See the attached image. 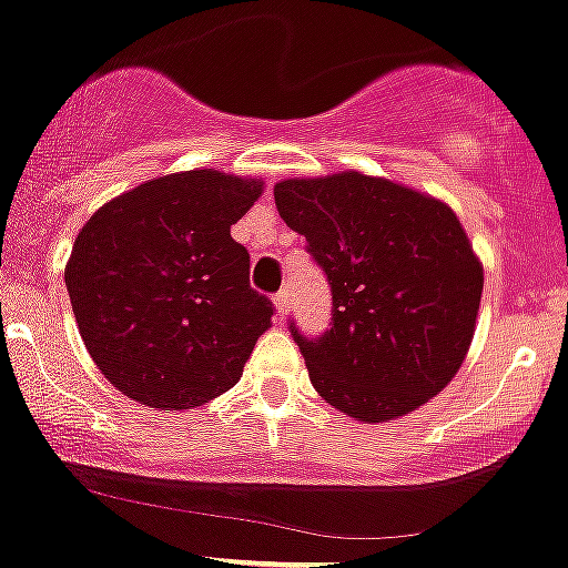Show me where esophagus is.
I'll return each mask as SVG.
<instances>
[{"label":"esophagus","instance_id":"esophagus-1","mask_svg":"<svg viewBox=\"0 0 568 568\" xmlns=\"http://www.w3.org/2000/svg\"><path fill=\"white\" fill-rule=\"evenodd\" d=\"M288 300H291V294L285 288L280 291V294H274V307H277L280 316H285V313H288Z\"/></svg>","mask_w":568,"mask_h":568}]
</instances>
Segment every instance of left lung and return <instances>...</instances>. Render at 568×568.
Returning a JSON list of instances; mask_svg holds the SVG:
<instances>
[{"instance_id": "1", "label": "left lung", "mask_w": 568, "mask_h": 568, "mask_svg": "<svg viewBox=\"0 0 568 568\" xmlns=\"http://www.w3.org/2000/svg\"><path fill=\"white\" fill-rule=\"evenodd\" d=\"M274 202L327 274L333 327L291 335L322 399L388 422L447 388L475 338L483 266L436 196L361 172L294 178Z\"/></svg>"}]
</instances>
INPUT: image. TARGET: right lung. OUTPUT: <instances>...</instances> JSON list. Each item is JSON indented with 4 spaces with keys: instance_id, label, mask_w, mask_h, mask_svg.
Returning a JSON list of instances; mask_svg holds the SVG:
<instances>
[{
    "instance_id": "add662e5",
    "label": "right lung",
    "mask_w": 568,
    "mask_h": 568,
    "mask_svg": "<svg viewBox=\"0 0 568 568\" xmlns=\"http://www.w3.org/2000/svg\"><path fill=\"white\" fill-rule=\"evenodd\" d=\"M261 194V180L194 169L146 180L88 219L65 288L113 388L189 410L239 383L274 313L250 285V252L230 235Z\"/></svg>"
}]
</instances>
